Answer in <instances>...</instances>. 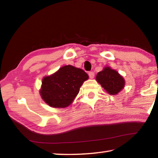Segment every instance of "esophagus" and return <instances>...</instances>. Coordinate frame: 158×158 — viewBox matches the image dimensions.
<instances>
[{"mask_svg":"<svg viewBox=\"0 0 158 158\" xmlns=\"http://www.w3.org/2000/svg\"><path fill=\"white\" fill-rule=\"evenodd\" d=\"M89 75L90 79H93L95 77V73L93 72H90V73H89Z\"/></svg>","mask_w":158,"mask_h":158,"instance_id":"1","label":"esophagus"}]
</instances>
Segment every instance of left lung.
<instances>
[{
  "label": "left lung",
  "instance_id": "1",
  "mask_svg": "<svg viewBox=\"0 0 158 158\" xmlns=\"http://www.w3.org/2000/svg\"><path fill=\"white\" fill-rule=\"evenodd\" d=\"M96 80L110 95L118 94L125 85L123 77L109 67H106L103 70L99 72Z\"/></svg>",
  "mask_w": 158,
  "mask_h": 158
}]
</instances>
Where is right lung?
Returning <instances> with one entry per match:
<instances>
[{
  "label": "right lung",
  "instance_id": "right-lung-1",
  "mask_svg": "<svg viewBox=\"0 0 158 158\" xmlns=\"http://www.w3.org/2000/svg\"><path fill=\"white\" fill-rule=\"evenodd\" d=\"M89 75L73 65L60 68L52 75L42 79L40 95L48 105L54 108H65L73 102Z\"/></svg>",
  "mask_w": 158,
  "mask_h": 158
}]
</instances>
